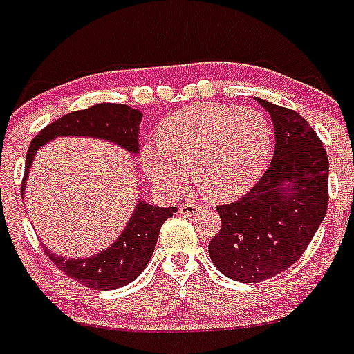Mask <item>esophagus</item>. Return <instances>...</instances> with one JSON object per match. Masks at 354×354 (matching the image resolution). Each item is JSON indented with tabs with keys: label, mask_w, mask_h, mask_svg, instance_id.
Segmentation results:
<instances>
[{
	"label": "esophagus",
	"mask_w": 354,
	"mask_h": 354,
	"mask_svg": "<svg viewBox=\"0 0 354 354\" xmlns=\"http://www.w3.org/2000/svg\"><path fill=\"white\" fill-rule=\"evenodd\" d=\"M201 207L198 203H185L180 207V212L183 214V216H192V214L200 212Z\"/></svg>",
	"instance_id": "1"
}]
</instances>
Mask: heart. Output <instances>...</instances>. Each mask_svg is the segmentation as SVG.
<instances>
[{
	"instance_id": "1",
	"label": "heart",
	"mask_w": 354,
	"mask_h": 354,
	"mask_svg": "<svg viewBox=\"0 0 354 354\" xmlns=\"http://www.w3.org/2000/svg\"><path fill=\"white\" fill-rule=\"evenodd\" d=\"M270 153L272 127L261 111L194 104L160 124L158 147H145L140 162L162 191L176 192L189 169L205 198L232 201L259 182Z\"/></svg>"
}]
</instances>
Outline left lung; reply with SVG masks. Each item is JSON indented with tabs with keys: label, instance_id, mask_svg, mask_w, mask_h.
<instances>
[{
	"label": "left lung",
	"instance_id": "8db88e82",
	"mask_svg": "<svg viewBox=\"0 0 354 354\" xmlns=\"http://www.w3.org/2000/svg\"><path fill=\"white\" fill-rule=\"evenodd\" d=\"M255 100L273 122L275 153L250 191L219 205L221 230L209 243L216 268L239 283H259L290 268L328 210L329 162L313 127L293 109Z\"/></svg>",
	"mask_w": 354,
	"mask_h": 354
}]
</instances>
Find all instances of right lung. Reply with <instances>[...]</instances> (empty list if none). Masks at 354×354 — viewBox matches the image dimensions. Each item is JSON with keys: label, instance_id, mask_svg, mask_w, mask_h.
Wrapping results in <instances>:
<instances>
[{"label": "right lung", "instance_id": "1", "mask_svg": "<svg viewBox=\"0 0 354 354\" xmlns=\"http://www.w3.org/2000/svg\"><path fill=\"white\" fill-rule=\"evenodd\" d=\"M142 111L126 104L102 102L88 109L68 113L46 126L32 140L25 162V178L21 187V196H25L28 172L34 163L35 154L43 145L50 144L61 136H84L97 140L111 142L129 154H138V133H140ZM176 207H158L149 201L138 200L131 218L120 236L99 254L88 257H62L53 254L44 246V252L53 264L61 268L68 277L93 290H117L133 283L147 266L154 246L158 241L163 221L176 212Z\"/></svg>", "mask_w": 354, "mask_h": 354}]
</instances>
